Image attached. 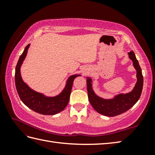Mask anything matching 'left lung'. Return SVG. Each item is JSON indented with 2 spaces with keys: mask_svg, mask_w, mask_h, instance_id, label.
<instances>
[{
  "mask_svg": "<svg viewBox=\"0 0 155 155\" xmlns=\"http://www.w3.org/2000/svg\"><path fill=\"white\" fill-rule=\"evenodd\" d=\"M128 57L133 61V67L137 71V81L132 91L128 93L115 95L113 98L105 99L95 94L93 88V81L86 77L88 100L94 109L104 116L114 117L121 114L133 107L139 101L143 91V77L142 71L133 51L128 52Z\"/></svg>",
  "mask_w": 155,
  "mask_h": 155,
  "instance_id": "1",
  "label": "left lung"
}]
</instances>
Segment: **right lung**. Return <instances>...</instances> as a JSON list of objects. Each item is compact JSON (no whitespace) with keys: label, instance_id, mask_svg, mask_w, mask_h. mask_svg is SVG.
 <instances>
[{"label":"right lung","instance_id":"add662e5","mask_svg":"<svg viewBox=\"0 0 155 155\" xmlns=\"http://www.w3.org/2000/svg\"><path fill=\"white\" fill-rule=\"evenodd\" d=\"M30 44L25 47L19 57L15 68V85L18 96L22 102L31 110L41 114L54 115L63 110L68 103L74 78L81 74L71 75L61 93L54 97H47L32 90L23 81L21 74V67L27 57Z\"/></svg>","mask_w":155,"mask_h":155}]
</instances>
